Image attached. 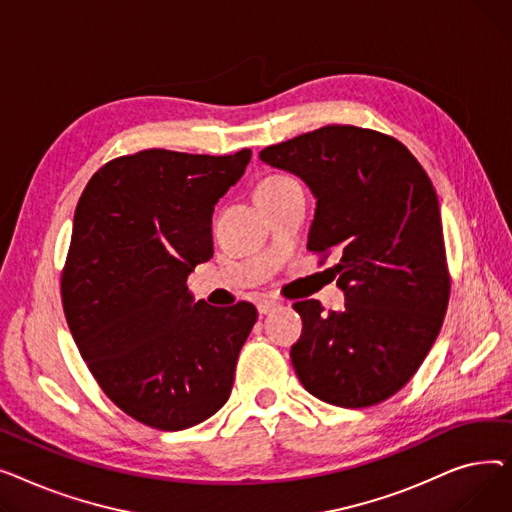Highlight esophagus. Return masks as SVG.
Wrapping results in <instances>:
<instances>
[{
    "instance_id": "obj_1",
    "label": "esophagus",
    "mask_w": 512,
    "mask_h": 512,
    "mask_svg": "<svg viewBox=\"0 0 512 512\" xmlns=\"http://www.w3.org/2000/svg\"><path fill=\"white\" fill-rule=\"evenodd\" d=\"M280 307V301H276V299H261L259 303H257V311H259V315H267V313H272L274 309H278Z\"/></svg>"
}]
</instances>
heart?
I'll list each match as a JSON object with an SVG mask.
<instances>
[{"label": "heart", "instance_id": "obj_1", "mask_svg": "<svg viewBox=\"0 0 512 512\" xmlns=\"http://www.w3.org/2000/svg\"><path fill=\"white\" fill-rule=\"evenodd\" d=\"M292 184H299V182L294 180V178H290V176H270V178H265V180L259 182L255 195H257V199H263L267 195H274L278 191H284V188H288Z\"/></svg>", "mask_w": 512, "mask_h": 512}]
</instances>
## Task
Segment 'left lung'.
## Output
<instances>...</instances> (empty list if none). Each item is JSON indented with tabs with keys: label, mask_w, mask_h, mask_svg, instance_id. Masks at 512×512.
Masks as SVG:
<instances>
[{
	"label": "left lung",
	"mask_w": 512,
	"mask_h": 512,
	"mask_svg": "<svg viewBox=\"0 0 512 512\" xmlns=\"http://www.w3.org/2000/svg\"><path fill=\"white\" fill-rule=\"evenodd\" d=\"M299 176L315 197L307 249L340 251L344 311L294 303L303 334L290 359L319 400L361 409L396 394L434 346L450 278L432 180L413 153L382 132L324 126L259 153Z\"/></svg>",
	"instance_id": "1"
}]
</instances>
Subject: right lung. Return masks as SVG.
I'll return each instance as SVG.
<instances>
[{"mask_svg":"<svg viewBox=\"0 0 512 512\" xmlns=\"http://www.w3.org/2000/svg\"><path fill=\"white\" fill-rule=\"evenodd\" d=\"M251 149H147L112 159L78 199L62 303L101 390L149 427L178 432L218 413L257 309L195 301L186 278L213 257V207Z\"/></svg>","mask_w":512,"mask_h":512,"instance_id":"add662e5","label":"right lung"}]
</instances>
